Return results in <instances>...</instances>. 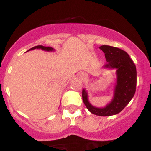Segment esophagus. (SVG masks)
<instances>
[{
	"label": "esophagus",
	"instance_id": "obj_1",
	"mask_svg": "<svg viewBox=\"0 0 151 151\" xmlns=\"http://www.w3.org/2000/svg\"><path fill=\"white\" fill-rule=\"evenodd\" d=\"M81 78H82V80H84V79L86 78V76H85L84 75H82L81 76Z\"/></svg>",
	"mask_w": 151,
	"mask_h": 151
}]
</instances>
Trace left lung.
Listing matches in <instances>:
<instances>
[{
  "mask_svg": "<svg viewBox=\"0 0 151 151\" xmlns=\"http://www.w3.org/2000/svg\"><path fill=\"white\" fill-rule=\"evenodd\" d=\"M105 53L107 63L104 68L116 70L117 81L114 88L113 98L105 107L98 108L89 101L87 90H82V98L87 109L98 116H111L120 113L134 97L137 85V69L129 55L124 50L112 46L99 47Z\"/></svg>",
  "mask_w": 151,
  "mask_h": 151,
  "instance_id": "left-lung-1",
  "label": "left lung"
}]
</instances>
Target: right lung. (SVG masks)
Wrapping results in <instances>:
<instances>
[{
  "mask_svg": "<svg viewBox=\"0 0 151 151\" xmlns=\"http://www.w3.org/2000/svg\"><path fill=\"white\" fill-rule=\"evenodd\" d=\"M34 49H42V50H45V51H48V52L55 51V50L53 48V47H45V46H42V45L35 46V47H32V48H31V49H29V50H28V51H29V50H34Z\"/></svg>",
  "mask_w": 151,
  "mask_h": 151,
  "instance_id": "obj_1",
  "label": "right lung"
}]
</instances>
